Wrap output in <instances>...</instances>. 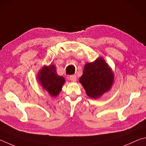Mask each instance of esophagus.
I'll use <instances>...</instances> for the list:
<instances>
[{
  "mask_svg": "<svg viewBox=\"0 0 146 146\" xmlns=\"http://www.w3.org/2000/svg\"><path fill=\"white\" fill-rule=\"evenodd\" d=\"M69 79H70V80L71 81H72V82H76V80H77V78H76V75H72V76H70V77H69Z\"/></svg>",
  "mask_w": 146,
  "mask_h": 146,
  "instance_id": "34e87169",
  "label": "esophagus"
}]
</instances>
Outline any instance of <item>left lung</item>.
<instances>
[{
	"instance_id": "8db88e82",
	"label": "left lung",
	"mask_w": 146,
	"mask_h": 146,
	"mask_svg": "<svg viewBox=\"0 0 146 146\" xmlns=\"http://www.w3.org/2000/svg\"><path fill=\"white\" fill-rule=\"evenodd\" d=\"M114 80L111 68L103 58L86 63L80 82L91 98L97 99L111 88Z\"/></svg>"
}]
</instances>
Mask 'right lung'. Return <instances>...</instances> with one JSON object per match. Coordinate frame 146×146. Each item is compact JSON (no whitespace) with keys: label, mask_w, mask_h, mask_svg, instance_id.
Instances as JSON below:
<instances>
[{"label":"right lung","mask_w":146,"mask_h":146,"mask_svg":"<svg viewBox=\"0 0 146 146\" xmlns=\"http://www.w3.org/2000/svg\"><path fill=\"white\" fill-rule=\"evenodd\" d=\"M37 79L43 88L52 97L60 94L65 81L63 76L57 74L54 65L43 66L38 74Z\"/></svg>","instance_id":"obj_1"}]
</instances>
